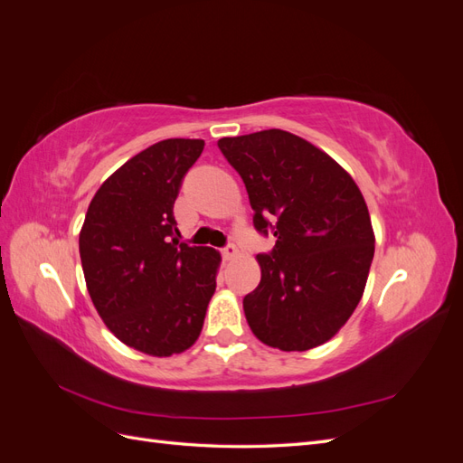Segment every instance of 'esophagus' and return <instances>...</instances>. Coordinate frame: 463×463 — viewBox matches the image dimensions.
Masks as SVG:
<instances>
[{
    "label": "esophagus",
    "mask_w": 463,
    "mask_h": 463,
    "mask_svg": "<svg viewBox=\"0 0 463 463\" xmlns=\"http://www.w3.org/2000/svg\"><path fill=\"white\" fill-rule=\"evenodd\" d=\"M222 255L226 260H233V259H237V255H240V250H237L235 245H228L226 249H222Z\"/></svg>",
    "instance_id": "1"
}]
</instances>
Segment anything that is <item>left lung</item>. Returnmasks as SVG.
<instances>
[{"label": "left lung", "mask_w": 463, "mask_h": 463, "mask_svg": "<svg viewBox=\"0 0 463 463\" xmlns=\"http://www.w3.org/2000/svg\"><path fill=\"white\" fill-rule=\"evenodd\" d=\"M218 146L243 179L255 228L276 237L243 299L250 330L282 352L322 345L354 315L369 278L374 232L363 193L325 150L282 129Z\"/></svg>", "instance_id": "obj_1"}]
</instances>
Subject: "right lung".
I'll return each mask as SVG.
<instances>
[{"label": "right lung", "mask_w": 463, "mask_h": 463, "mask_svg": "<svg viewBox=\"0 0 463 463\" xmlns=\"http://www.w3.org/2000/svg\"><path fill=\"white\" fill-rule=\"evenodd\" d=\"M201 138H165L135 154L92 197L79 233L87 289L109 332L152 357L189 349L203 330L222 257L174 235L181 179Z\"/></svg>", "instance_id": "1"}]
</instances>
